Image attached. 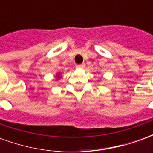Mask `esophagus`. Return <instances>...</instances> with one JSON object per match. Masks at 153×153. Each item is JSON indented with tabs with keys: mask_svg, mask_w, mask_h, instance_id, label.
<instances>
[{
	"mask_svg": "<svg viewBox=\"0 0 153 153\" xmlns=\"http://www.w3.org/2000/svg\"><path fill=\"white\" fill-rule=\"evenodd\" d=\"M76 67L78 69H83L85 67V64H79V65H77Z\"/></svg>",
	"mask_w": 153,
	"mask_h": 153,
	"instance_id": "1",
	"label": "esophagus"
}]
</instances>
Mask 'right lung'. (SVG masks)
I'll return each mask as SVG.
<instances>
[{
    "mask_svg": "<svg viewBox=\"0 0 153 153\" xmlns=\"http://www.w3.org/2000/svg\"><path fill=\"white\" fill-rule=\"evenodd\" d=\"M56 76H57V78H58V79H59V78H60V75H59V74H57Z\"/></svg>",
    "mask_w": 153,
    "mask_h": 153,
    "instance_id": "right-lung-1",
    "label": "right lung"
}]
</instances>
